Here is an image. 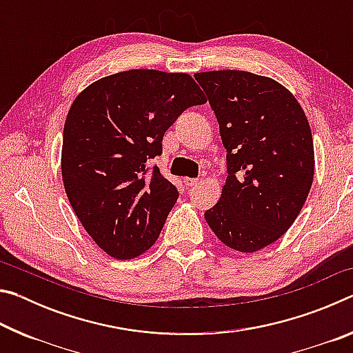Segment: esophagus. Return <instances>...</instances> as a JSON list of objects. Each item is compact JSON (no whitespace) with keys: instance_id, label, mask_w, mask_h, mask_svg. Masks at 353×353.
<instances>
[{"instance_id":"1","label":"esophagus","mask_w":353,"mask_h":353,"mask_svg":"<svg viewBox=\"0 0 353 353\" xmlns=\"http://www.w3.org/2000/svg\"><path fill=\"white\" fill-rule=\"evenodd\" d=\"M183 182H185V185H187V187H194V185L199 182V179H196V177H187V179H183Z\"/></svg>"}]
</instances>
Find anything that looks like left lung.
<instances>
[{"label":"left lung","instance_id":"1","mask_svg":"<svg viewBox=\"0 0 353 353\" xmlns=\"http://www.w3.org/2000/svg\"><path fill=\"white\" fill-rule=\"evenodd\" d=\"M194 79L219 123L229 174L205 219L225 246L255 252L277 241L307 201L314 174L308 119L270 77L223 70Z\"/></svg>","mask_w":353,"mask_h":353}]
</instances>
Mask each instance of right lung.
Here are the masks:
<instances>
[{
    "mask_svg": "<svg viewBox=\"0 0 353 353\" xmlns=\"http://www.w3.org/2000/svg\"><path fill=\"white\" fill-rule=\"evenodd\" d=\"M207 99L193 77L129 70L103 77L71 104L62 179L83 229L110 256L129 260L157 240L179 198L149 160L176 119Z\"/></svg>",
    "mask_w": 353,
    "mask_h": 353,
    "instance_id": "obj_1",
    "label": "right lung"
}]
</instances>
